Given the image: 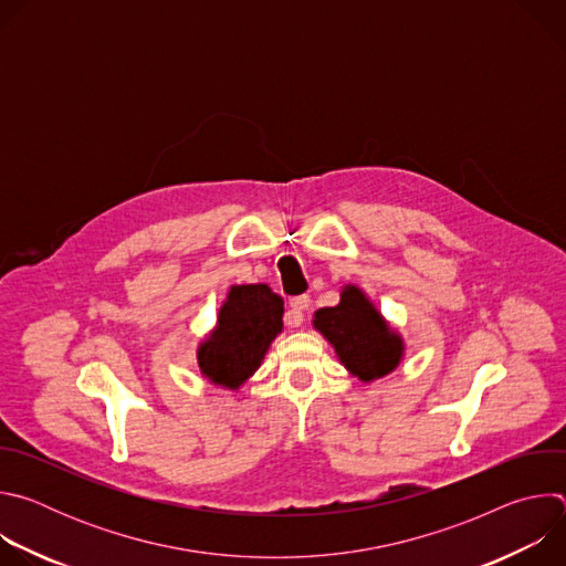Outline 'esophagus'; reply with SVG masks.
Masks as SVG:
<instances>
[{
	"mask_svg": "<svg viewBox=\"0 0 566 566\" xmlns=\"http://www.w3.org/2000/svg\"><path fill=\"white\" fill-rule=\"evenodd\" d=\"M308 306H311V297H308V295H297V297H293V300H291V308L286 311V317H284L286 327H291V329L302 327L304 311H306Z\"/></svg>",
	"mask_w": 566,
	"mask_h": 566,
	"instance_id": "34e87169",
	"label": "esophagus"
}]
</instances>
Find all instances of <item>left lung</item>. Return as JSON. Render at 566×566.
Instances as JSON below:
<instances>
[{"label":"left lung","mask_w":566,"mask_h":566,"mask_svg":"<svg viewBox=\"0 0 566 566\" xmlns=\"http://www.w3.org/2000/svg\"><path fill=\"white\" fill-rule=\"evenodd\" d=\"M313 327L334 347L340 365L363 382L391 374L406 354L400 334L356 284L343 286L336 306L317 308Z\"/></svg>","instance_id":"1"}]
</instances>
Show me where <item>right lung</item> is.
<instances>
[{"label": "right lung", "mask_w": 566, "mask_h": 566, "mask_svg": "<svg viewBox=\"0 0 566 566\" xmlns=\"http://www.w3.org/2000/svg\"><path fill=\"white\" fill-rule=\"evenodd\" d=\"M284 300L269 284H232L214 329L199 343L197 363L212 385L237 391L262 365L284 329Z\"/></svg>", "instance_id": "1"}]
</instances>
